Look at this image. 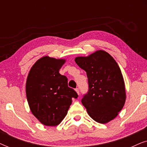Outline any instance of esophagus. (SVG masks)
Returning <instances> with one entry per match:
<instances>
[{"label":"esophagus","instance_id":"1","mask_svg":"<svg viewBox=\"0 0 147 147\" xmlns=\"http://www.w3.org/2000/svg\"><path fill=\"white\" fill-rule=\"evenodd\" d=\"M75 90H76V93H77L78 94H80V90H79V89H78V88H76Z\"/></svg>","mask_w":147,"mask_h":147}]
</instances>
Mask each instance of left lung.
<instances>
[{
    "mask_svg": "<svg viewBox=\"0 0 147 147\" xmlns=\"http://www.w3.org/2000/svg\"><path fill=\"white\" fill-rule=\"evenodd\" d=\"M76 63L87 74L88 94L82 103L96 122L106 124L118 116L126 101L123 76L109 53L98 50L87 57H77Z\"/></svg>",
    "mask_w": 147,
    "mask_h": 147,
    "instance_id": "8db88e82",
    "label": "left lung"
}]
</instances>
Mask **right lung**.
Returning a JSON list of instances; mask_svg holds the SVG:
<instances>
[{
    "label": "right lung",
    "mask_w": 147,
    "mask_h": 147,
    "mask_svg": "<svg viewBox=\"0 0 147 147\" xmlns=\"http://www.w3.org/2000/svg\"><path fill=\"white\" fill-rule=\"evenodd\" d=\"M64 59L40 58L28 74L26 95L32 114L41 124L55 126L67 115L72 98L78 94L68 87L67 78L59 74Z\"/></svg>",
    "instance_id": "add662e5"
}]
</instances>
